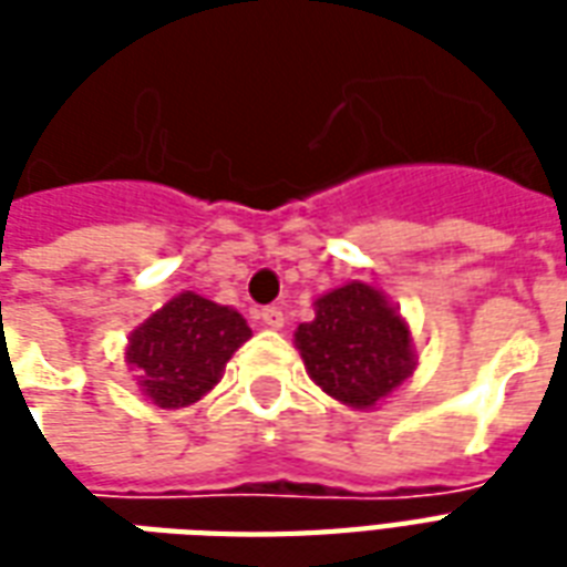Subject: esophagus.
<instances>
[{"label":"esophagus","mask_w":567,"mask_h":567,"mask_svg":"<svg viewBox=\"0 0 567 567\" xmlns=\"http://www.w3.org/2000/svg\"><path fill=\"white\" fill-rule=\"evenodd\" d=\"M260 321H264L267 328H272V331H282V328H285V312L279 307H267L264 312H260Z\"/></svg>","instance_id":"34e87169"}]
</instances>
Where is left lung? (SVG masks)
Here are the masks:
<instances>
[{
	"mask_svg": "<svg viewBox=\"0 0 567 567\" xmlns=\"http://www.w3.org/2000/svg\"><path fill=\"white\" fill-rule=\"evenodd\" d=\"M316 319L295 331L309 380L352 410H373L419 364L410 324L380 288L346 282L316 297Z\"/></svg>",
	"mask_w": 567,
	"mask_h": 567,
	"instance_id": "obj_1",
	"label": "left lung"
}]
</instances>
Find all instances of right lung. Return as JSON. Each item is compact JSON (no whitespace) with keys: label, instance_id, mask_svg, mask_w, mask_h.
<instances>
[{"label":"right lung","instance_id":"1","mask_svg":"<svg viewBox=\"0 0 567 567\" xmlns=\"http://www.w3.org/2000/svg\"><path fill=\"white\" fill-rule=\"evenodd\" d=\"M248 337L251 328L234 307L182 291L130 331L124 361L151 404L182 410L218 385Z\"/></svg>","mask_w":567,"mask_h":567}]
</instances>
